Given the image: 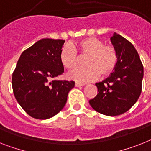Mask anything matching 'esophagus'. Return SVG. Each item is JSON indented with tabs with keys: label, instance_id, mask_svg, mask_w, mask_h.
I'll return each instance as SVG.
<instances>
[{
	"label": "esophagus",
	"instance_id": "34e87169",
	"mask_svg": "<svg viewBox=\"0 0 151 151\" xmlns=\"http://www.w3.org/2000/svg\"><path fill=\"white\" fill-rule=\"evenodd\" d=\"M83 85H84V83H79V82H76L75 83L76 87H82V86H83Z\"/></svg>",
	"mask_w": 151,
	"mask_h": 151
}]
</instances>
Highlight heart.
I'll return each mask as SVG.
<instances>
[{
  "label": "heart",
  "mask_w": 151,
  "mask_h": 151,
  "mask_svg": "<svg viewBox=\"0 0 151 151\" xmlns=\"http://www.w3.org/2000/svg\"><path fill=\"white\" fill-rule=\"evenodd\" d=\"M86 57L84 68H79L69 74V78L78 82H88L99 75L105 78L115 69L117 53L113 46L104 45L103 40L88 37L75 44L65 45L60 52V63L66 69L73 70L79 64V56Z\"/></svg>",
  "instance_id": "1"
}]
</instances>
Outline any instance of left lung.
Masks as SVG:
<instances>
[{"instance_id": "8db88e82", "label": "left lung", "mask_w": 151, "mask_h": 151, "mask_svg": "<svg viewBox=\"0 0 151 151\" xmlns=\"http://www.w3.org/2000/svg\"><path fill=\"white\" fill-rule=\"evenodd\" d=\"M117 53L114 72L105 80L95 83L97 95L89 101L93 110L107 116H117L130 110L142 90L144 67L131 43L116 33L111 38Z\"/></svg>"}]
</instances>
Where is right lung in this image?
Instances as JSON below:
<instances>
[{
	"mask_svg": "<svg viewBox=\"0 0 151 151\" xmlns=\"http://www.w3.org/2000/svg\"><path fill=\"white\" fill-rule=\"evenodd\" d=\"M65 40L44 38L23 52L12 74L14 97L34 118L46 120L65 106L74 81L54 78L64 73L60 52Z\"/></svg>",
	"mask_w": 151,
	"mask_h": 151,
	"instance_id": "add662e5",
	"label": "right lung"
}]
</instances>
